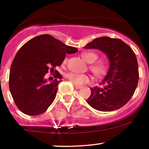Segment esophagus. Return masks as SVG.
Segmentation results:
<instances>
[{"label":"esophagus","instance_id":"1","mask_svg":"<svg viewBox=\"0 0 149 149\" xmlns=\"http://www.w3.org/2000/svg\"><path fill=\"white\" fill-rule=\"evenodd\" d=\"M74 86L75 88H76V89H80V88H82V86L79 85H75V84H74Z\"/></svg>","mask_w":149,"mask_h":149}]
</instances>
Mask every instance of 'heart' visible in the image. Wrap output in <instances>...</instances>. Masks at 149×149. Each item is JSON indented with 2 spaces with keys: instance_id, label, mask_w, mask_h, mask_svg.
Wrapping results in <instances>:
<instances>
[{
  "instance_id": "obj_1",
  "label": "heart",
  "mask_w": 149,
  "mask_h": 149,
  "mask_svg": "<svg viewBox=\"0 0 149 149\" xmlns=\"http://www.w3.org/2000/svg\"><path fill=\"white\" fill-rule=\"evenodd\" d=\"M82 57L88 63H93L97 60L98 56L97 54L94 52H87L82 54ZM64 62H66V59L64 60ZM90 70L96 77L100 78L106 74L107 71H108V66L104 62H100L92 64L90 66ZM65 76L68 80L75 85H83V84L89 82L91 79V77L89 75L77 74V73L74 72H69L66 74Z\"/></svg>"
}]
</instances>
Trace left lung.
<instances>
[{
  "label": "left lung",
  "instance_id": "left-lung-1",
  "mask_svg": "<svg viewBox=\"0 0 149 149\" xmlns=\"http://www.w3.org/2000/svg\"><path fill=\"white\" fill-rule=\"evenodd\" d=\"M103 52L109 61V69L100 83L102 87L90 88L87 102L100 111L110 112L122 108L130 100L139 82L138 62L131 47L120 39L102 36L84 47Z\"/></svg>",
  "mask_w": 149,
  "mask_h": 149
}]
</instances>
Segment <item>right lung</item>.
<instances>
[{
	"instance_id": "add662e5",
	"label": "right lung",
	"mask_w": 149,
	"mask_h": 149,
	"mask_svg": "<svg viewBox=\"0 0 149 149\" xmlns=\"http://www.w3.org/2000/svg\"><path fill=\"white\" fill-rule=\"evenodd\" d=\"M77 49L66 45L49 34L36 36L21 47L13 59L9 75V89L16 106L24 114L38 116L44 113L56 97L62 75L48 82L49 70L63 62L66 54ZM52 72V71H51Z\"/></svg>"
}]
</instances>
